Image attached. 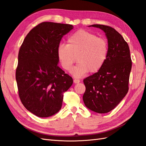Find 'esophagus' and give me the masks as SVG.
<instances>
[{"label": "esophagus", "instance_id": "esophagus-1", "mask_svg": "<svg viewBox=\"0 0 146 146\" xmlns=\"http://www.w3.org/2000/svg\"><path fill=\"white\" fill-rule=\"evenodd\" d=\"M74 82L75 83H80V80H79V79L75 78L74 80Z\"/></svg>", "mask_w": 146, "mask_h": 146}]
</instances>
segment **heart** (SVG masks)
Instances as JSON below:
<instances>
[{
	"instance_id": "b5f03b06",
	"label": "heart",
	"mask_w": 146,
	"mask_h": 146,
	"mask_svg": "<svg viewBox=\"0 0 146 146\" xmlns=\"http://www.w3.org/2000/svg\"><path fill=\"white\" fill-rule=\"evenodd\" d=\"M107 39L85 30H79L68 39V44H60L57 55L63 68L70 71L77 59L73 73L77 77L90 72L95 73L103 67L108 56Z\"/></svg>"
}]
</instances>
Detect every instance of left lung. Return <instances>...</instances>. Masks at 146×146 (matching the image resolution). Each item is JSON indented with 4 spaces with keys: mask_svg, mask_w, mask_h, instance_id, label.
<instances>
[{
    "mask_svg": "<svg viewBox=\"0 0 146 146\" xmlns=\"http://www.w3.org/2000/svg\"><path fill=\"white\" fill-rule=\"evenodd\" d=\"M91 26L104 31L109 51L103 67L83 80L86 90L83 100L92 111L106 113L115 108L129 91L131 59L129 45L115 29L100 24Z\"/></svg>",
    "mask_w": 146,
    "mask_h": 146,
    "instance_id": "obj_1",
    "label": "left lung"
}]
</instances>
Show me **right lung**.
<instances>
[{"mask_svg": "<svg viewBox=\"0 0 146 146\" xmlns=\"http://www.w3.org/2000/svg\"><path fill=\"white\" fill-rule=\"evenodd\" d=\"M73 29L70 24L44 22L25 36L18 54L16 80L25 108L47 117L60 111L63 94L72 78L58 66L57 49L61 39Z\"/></svg>", "mask_w": 146, "mask_h": 146, "instance_id": "right-lung-1", "label": "right lung"}]
</instances>
